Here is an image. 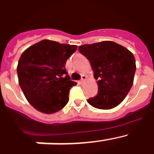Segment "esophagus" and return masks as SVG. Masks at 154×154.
Returning a JSON list of instances; mask_svg holds the SVG:
<instances>
[{
	"label": "esophagus",
	"mask_w": 154,
	"mask_h": 154,
	"mask_svg": "<svg viewBox=\"0 0 154 154\" xmlns=\"http://www.w3.org/2000/svg\"><path fill=\"white\" fill-rule=\"evenodd\" d=\"M85 79H86V76L85 75H82V79H81V81H80V83L81 84H83L85 82Z\"/></svg>",
	"instance_id": "1"
}]
</instances>
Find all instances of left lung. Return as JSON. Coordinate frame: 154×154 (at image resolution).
<instances>
[{
    "instance_id": "obj_1",
    "label": "left lung",
    "mask_w": 154,
    "mask_h": 154,
    "mask_svg": "<svg viewBox=\"0 0 154 154\" xmlns=\"http://www.w3.org/2000/svg\"><path fill=\"white\" fill-rule=\"evenodd\" d=\"M89 61L99 87L87 102L99 109H111L123 101L133 84L136 60L130 51L111 41L79 47Z\"/></svg>"
}]
</instances>
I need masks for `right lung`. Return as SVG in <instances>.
I'll list each match as a JSON object with an SVG mask.
<instances>
[{
	"mask_svg": "<svg viewBox=\"0 0 154 154\" xmlns=\"http://www.w3.org/2000/svg\"><path fill=\"white\" fill-rule=\"evenodd\" d=\"M77 45L45 39L21 54L17 66L18 83L28 103L38 111L52 114L69 102L71 87L65 65Z\"/></svg>",
	"mask_w": 154,
	"mask_h": 154,
	"instance_id": "add662e5",
	"label": "right lung"
}]
</instances>
